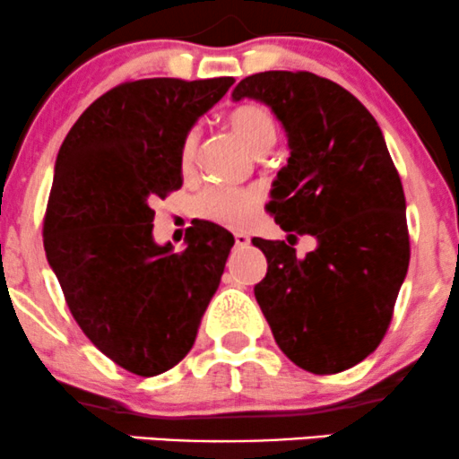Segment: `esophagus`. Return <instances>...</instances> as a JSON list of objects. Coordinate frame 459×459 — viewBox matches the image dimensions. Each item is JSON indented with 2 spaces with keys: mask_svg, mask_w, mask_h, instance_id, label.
<instances>
[{
  "mask_svg": "<svg viewBox=\"0 0 459 459\" xmlns=\"http://www.w3.org/2000/svg\"><path fill=\"white\" fill-rule=\"evenodd\" d=\"M235 246L237 247L250 246V237H247L246 233H235Z\"/></svg>",
  "mask_w": 459,
  "mask_h": 459,
  "instance_id": "esophagus-1",
  "label": "esophagus"
}]
</instances>
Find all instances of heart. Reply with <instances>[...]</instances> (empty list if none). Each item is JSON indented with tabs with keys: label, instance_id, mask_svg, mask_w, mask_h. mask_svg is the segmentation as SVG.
I'll return each mask as SVG.
<instances>
[{
	"label": "heart",
	"instance_id": "1",
	"mask_svg": "<svg viewBox=\"0 0 459 459\" xmlns=\"http://www.w3.org/2000/svg\"><path fill=\"white\" fill-rule=\"evenodd\" d=\"M226 127L246 146L252 155H265L272 149L278 135V125L273 114L259 103H244L226 116ZM198 134L189 131L183 138L181 151H178V163L181 170L189 172L196 160ZM259 204V194L252 189H233V187H207L196 198V215L209 222L229 229H241L250 222Z\"/></svg>",
	"mask_w": 459,
	"mask_h": 459
}]
</instances>
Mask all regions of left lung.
Returning <instances> with one entry per match:
<instances>
[{
    "label": "left lung",
    "instance_id": "obj_1",
    "mask_svg": "<svg viewBox=\"0 0 459 459\" xmlns=\"http://www.w3.org/2000/svg\"><path fill=\"white\" fill-rule=\"evenodd\" d=\"M233 99L265 103L282 123L289 160L265 209L282 230L317 241L299 259L284 241L255 237L267 259L256 302L289 360L319 376L345 371L380 345L410 263L402 178L382 129L354 94L307 71L256 73Z\"/></svg>",
    "mask_w": 459,
    "mask_h": 459
}]
</instances>
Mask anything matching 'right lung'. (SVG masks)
Returning a JSON list of instances; mask_svg holds the SVG:
<instances>
[{
	"instance_id": "obj_1",
	"label": "right lung",
	"mask_w": 459,
	"mask_h": 459,
	"mask_svg": "<svg viewBox=\"0 0 459 459\" xmlns=\"http://www.w3.org/2000/svg\"><path fill=\"white\" fill-rule=\"evenodd\" d=\"M233 83L125 82L79 116L57 152L47 261L83 334L135 376H160L192 350L235 244L203 220L183 252L152 239V203L183 186V138Z\"/></svg>"
}]
</instances>
